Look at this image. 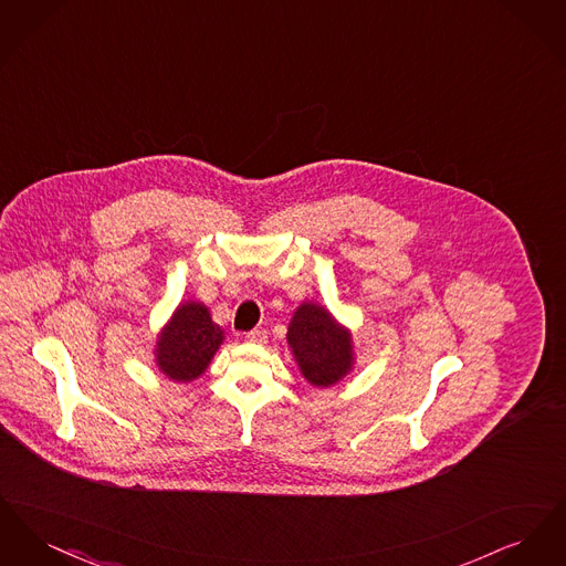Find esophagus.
<instances>
[{"instance_id":"1","label":"esophagus","mask_w":566,"mask_h":566,"mask_svg":"<svg viewBox=\"0 0 566 566\" xmlns=\"http://www.w3.org/2000/svg\"><path fill=\"white\" fill-rule=\"evenodd\" d=\"M245 342H250V344H268V333L265 331H250V333H245Z\"/></svg>"}]
</instances>
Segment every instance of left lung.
<instances>
[{"label": "left lung", "mask_w": 566, "mask_h": 566, "mask_svg": "<svg viewBox=\"0 0 566 566\" xmlns=\"http://www.w3.org/2000/svg\"><path fill=\"white\" fill-rule=\"evenodd\" d=\"M301 376L312 386L328 388L348 376L354 365L352 333L331 312L312 301L296 307L286 333Z\"/></svg>", "instance_id": "left-lung-1"}]
</instances>
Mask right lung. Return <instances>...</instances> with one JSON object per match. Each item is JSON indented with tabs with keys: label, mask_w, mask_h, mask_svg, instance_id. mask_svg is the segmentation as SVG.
Masks as SVG:
<instances>
[{
	"label": "right lung",
	"mask_w": 566,
	"mask_h": 566,
	"mask_svg": "<svg viewBox=\"0 0 566 566\" xmlns=\"http://www.w3.org/2000/svg\"><path fill=\"white\" fill-rule=\"evenodd\" d=\"M224 339V331L212 321L199 301H185L157 335L155 363L174 381H192L212 363Z\"/></svg>",
	"instance_id": "add662e5"
}]
</instances>
